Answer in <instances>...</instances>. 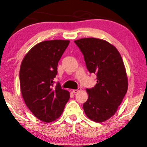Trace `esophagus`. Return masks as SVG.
<instances>
[{
    "mask_svg": "<svg viewBox=\"0 0 147 147\" xmlns=\"http://www.w3.org/2000/svg\"><path fill=\"white\" fill-rule=\"evenodd\" d=\"M81 90H82L81 88H78V89H76V90H73V92L74 93H78V92L81 91Z\"/></svg>",
    "mask_w": 147,
    "mask_h": 147,
    "instance_id": "34e87169",
    "label": "esophagus"
}]
</instances>
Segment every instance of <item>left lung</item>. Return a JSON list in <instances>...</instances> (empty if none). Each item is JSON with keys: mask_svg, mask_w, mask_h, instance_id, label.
<instances>
[{"mask_svg": "<svg viewBox=\"0 0 147 147\" xmlns=\"http://www.w3.org/2000/svg\"><path fill=\"white\" fill-rule=\"evenodd\" d=\"M74 42L83 53L88 71L97 76L94 88L86 89L84 112L92 121L105 122L115 114L127 92L124 62L118 49L105 40L82 38Z\"/></svg>", "mask_w": 147, "mask_h": 147, "instance_id": "left-lung-1", "label": "left lung"}]
</instances>
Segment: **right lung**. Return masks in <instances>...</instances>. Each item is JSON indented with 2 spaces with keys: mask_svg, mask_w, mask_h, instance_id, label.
Masks as SVG:
<instances>
[{
  "mask_svg": "<svg viewBox=\"0 0 147 147\" xmlns=\"http://www.w3.org/2000/svg\"><path fill=\"white\" fill-rule=\"evenodd\" d=\"M69 43V40L42 41L32 47L21 62L22 96L34 116L43 122L57 119L69 99V92L59 83L53 88L58 62Z\"/></svg>",
  "mask_w": 147,
  "mask_h": 147,
  "instance_id": "obj_1",
  "label": "right lung"
}]
</instances>
